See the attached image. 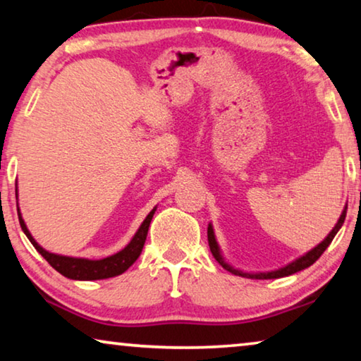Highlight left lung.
I'll list each match as a JSON object with an SVG mask.
<instances>
[{"mask_svg":"<svg viewBox=\"0 0 361 361\" xmlns=\"http://www.w3.org/2000/svg\"><path fill=\"white\" fill-rule=\"evenodd\" d=\"M345 214H347V207L343 208V212L341 214L339 221H337V224L334 226V229H332L328 237L324 238L323 242L319 243V245H316L313 250H310L308 253H305L303 257H300L298 259H295V262L289 263L287 266H284V268H279L276 271H271V273H258V274H250V273H242V271L238 269H234L232 266L227 264L223 257H221V252H219V247H218V242H216V237H214V232H213V226L209 224L208 226V243H209V250H212L213 257L216 258V262H218L221 266H223L224 269L229 271V273L235 274V276H242V277H248V279H277V277H284V276H290V274H295L298 273V271H302L305 268H308V266H312L316 259H318L321 255H323V252L326 250V248L329 247V243L332 242V238L336 237L337 232H339V229L343 224V221H345Z\"/></svg>","mask_w":361,"mask_h":361,"instance_id":"obj_1","label":"left lung"}]
</instances>
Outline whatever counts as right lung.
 Wrapping results in <instances>:
<instances>
[{"instance_id": "add662e5", "label": "right lung", "mask_w": 361, "mask_h": 361, "mask_svg": "<svg viewBox=\"0 0 361 361\" xmlns=\"http://www.w3.org/2000/svg\"><path fill=\"white\" fill-rule=\"evenodd\" d=\"M16 195H18V193H16ZM154 212H157V208H153L152 212H149V214L147 216L145 221H143L142 226L138 227L134 238H132L130 243L124 248V250H121L116 255H111V257L103 258V259L72 258V257H63V255L47 252L45 248L38 245L35 238H33L29 232V229H27L24 219H22L20 216L19 208H18V216H19L22 231H24L27 238L32 242V245L37 248V252L40 253L42 257L58 271V273L75 281H97V279H108V277L123 274L124 271L129 269L130 266L135 263V259L140 257L143 245H145L148 227H149V223H152Z\"/></svg>"}]
</instances>
